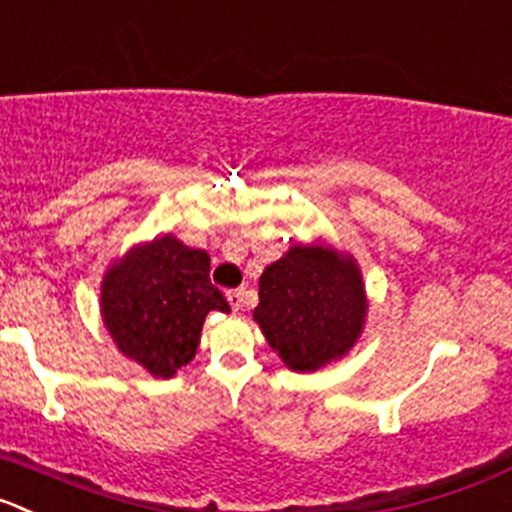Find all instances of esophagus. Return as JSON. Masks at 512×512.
Here are the masks:
<instances>
[{
    "label": "esophagus",
    "instance_id": "34e87169",
    "mask_svg": "<svg viewBox=\"0 0 512 512\" xmlns=\"http://www.w3.org/2000/svg\"><path fill=\"white\" fill-rule=\"evenodd\" d=\"M227 300L232 305V310H242L247 305V290H229Z\"/></svg>",
    "mask_w": 512,
    "mask_h": 512
}]
</instances>
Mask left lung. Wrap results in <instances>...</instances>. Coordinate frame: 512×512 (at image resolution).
<instances>
[{"label": "left lung", "instance_id": "left-lung-1", "mask_svg": "<svg viewBox=\"0 0 512 512\" xmlns=\"http://www.w3.org/2000/svg\"><path fill=\"white\" fill-rule=\"evenodd\" d=\"M366 315L369 295L356 257L318 237L262 270L252 318L290 371L313 374L348 356Z\"/></svg>", "mask_w": 512, "mask_h": 512}]
</instances>
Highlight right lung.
<instances>
[{"label":"right lung","mask_w":512,"mask_h":512,"mask_svg":"<svg viewBox=\"0 0 512 512\" xmlns=\"http://www.w3.org/2000/svg\"><path fill=\"white\" fill-rule=\"evenodd\" d=\"M209 310L229 313L209 283V255L174 234L128 247L100 283V318L118 351L154 379H171L197 356Z\"/></svg>","instance_id":"add662e5"}]
</instances>
